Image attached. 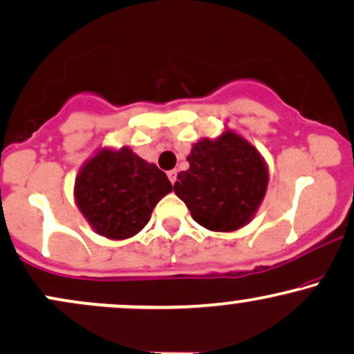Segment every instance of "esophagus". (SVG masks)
<instances>
[{
	"mask_svg": "<svg viewBox=\"0 0 354 354\" xmlns=\"http://www.w3.org/2000/svg\"><path fill=\"white\" fill-rule=\"evenodd\" d=\"M166 174H168V180L171 181L173 185H174V181H176V176H178L176 169H171V171H168V173H166Z\"/></svg>",
	"mask_w": 354,
	"mask_h": 354,
	"instance_id": "34e87169",
	"label": "esophagus"
}]
</instances>
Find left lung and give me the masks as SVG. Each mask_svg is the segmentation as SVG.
Instances as JSON below:
<instances>
[{
    "mask_svg": "<svg viewBox=\"0 0 354 354\" xmlns=\"http://www.w3.org/2000/svg\"><path fill=\"white\" fill-rule=\"evenodd\" d=\"M186 160L189 169L178 174L173 188L198 225L234 231L251 221L268 186L266 163L253 145L226 131L198 141Z\"/></svg>",
    "mask_w": 354,
    "mask_h": 354,
    "instance_id": "obj_1",
    "label": "left lung"
}]
</instances>
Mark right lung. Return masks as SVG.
I'll use <instances>...</instances> for the list:
<instances>
[{"instance_id": "obj_1", "label": "right lung", "mask_w": 354, "mask_h": 354, "mask_svg": "<svg viewBox=\"0 0 354 354\" xmlns=\"http://www.w3.org/2000/svg\"><path fill=\"white\" fill-rule=\"evenodd\" d=\"M171 189L156 165L124 146L118 151L100 149L86 161L76 178L75 198L96 233L124 239L145 228L154 206Z\"/></svg>"}]
</instances>
